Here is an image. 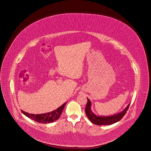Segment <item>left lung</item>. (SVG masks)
<instances>
[{
  "mask_svg": "<svg viewBox=\"0 0 151 151\" xmlns=\"http://www.w3.org/2000/svg\"><path fill=\"white\" fill-rule=\"evenodd\" d=\"M88 99V102L85 107V114L87 116L89 120L91 122L97 125H111L115 124L116 122L119 121L124 117L127 113V111L129 107L130 104L127 105L125 109H124L121 112L119 113L116 115L110 116H98L95 115L91 110V101Z\"/></svg>",
  "mask_w": 151,
  "mask_h": 151,
  "instance_id": "1",
  "label": "left lung"
}]
</instances>
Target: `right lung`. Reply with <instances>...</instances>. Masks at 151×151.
I'll return each instance as SVG.
<instances>
[{"mask_svg": "<svg viewBox=\"0 0 151 151\" xmlns=\"http://www.w3.org/2000/svg\"><path fill=\"white\" fill-rule=\"evenodd\" d=\"M66 103H65L63 105H62L58 109L56 110L53 111L51 112H48L46 114H30L27 112H26L23 111H21L23 114L25 116L32 119V120H34L37 122L42 123V124H47L50 122H53L57 120L60 117V115L62 114L63 109H64Z\"/></svg>", "mask_w": 151, "mask_h": 151, "instance_id": "add662e5", "label": "right lung"}]
</instances>
